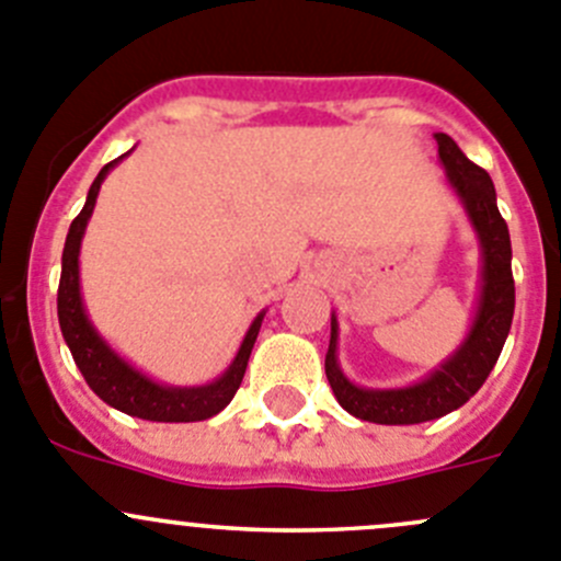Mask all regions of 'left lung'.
I'll list each match as a JSON object with an SVG mask.
<instances>
[{
	"instance_id": "left-lung-1",
	"label": "left lung",
	"mask_w": 561,
	"mask_h": 561,
	"mask_svg": "<svg viewBox=\"0 0 561 561\" xmlns=\"http://www.w3.org/2000/svg\"><path fill=\"white\" fill-rule=\"evenodd\" d=\"M436 142L447 183L463 205L471 230L480 241L482 271L477 312L458 351L444 358L422 380L400 386V389H369V386H356L353 380H347L336 362L340 323H336V314H331L325 378H329L336 402L347 413L364 419V422H375V425H419V422L447 416L449 411L469 402L485 383L493 364L499 362V353H502L510 325H513V247H510L507 221L499 214L491 175L466 159L453 136L436 134Z\"/></svg>"
}]
</instances>
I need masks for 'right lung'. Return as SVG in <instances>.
I'll return each mask as SVG.
<instances>
[{
    "instance_id": "obj_1",
    "label": "right lung",
    "mask_w": 561,
    "mask_h": 561,
    "mask_svg": "<svg viewBox=\"0 0 561 561\" xmlns=\"http://www.w3.org/2000/svg\"><path fill=\"white\" fill-rule=\"evenodd\" d=\"M125 156L108 161V164L98 172L90 192H87L84 208H81V214L70 221V230L62 249V276H59L57 290L59 329H62V336L65 342H68L76 367L81 369V375H84V380L90 383V389L95 391L106 405L117 408V411L128 413V416L148 419V422H203V419H210L219 411H225V408L230 405L232 397H236L238 386H241L243 380V373H247V364L249 356H252L257 331L260 325H263L265 309L252 320V325H249L247 336H243L241 347H238L230 367H227L219 378L203 386L159 383V380H153L150 375H145L142 369H136L134 364L125 362V358L98 334L90 314H87L84 298H81L79 252L87 221H90L98 192H101V183L106 181L108 172H112Z\"/></svg>"
}]
</instances>
